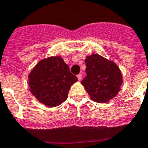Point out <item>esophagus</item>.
Listing matches in <instances>:
<instances>
[{
    "instance_id": "obj_1",
    "label": "esophagus",
    "mask_w": 148,
    "mask_h": 148,
    "mask_svg": "<svg viewBox=\"0 0 148 148\" xmlns=\"http://www.w3.org/2000/svg\"><path fill=\"white\" fill-rule=\"evenodd\" d=\"M77 78H78V79L79 81H81L82 79V73H79L78 75H77Z\"/></svg>"
}]
</instances>
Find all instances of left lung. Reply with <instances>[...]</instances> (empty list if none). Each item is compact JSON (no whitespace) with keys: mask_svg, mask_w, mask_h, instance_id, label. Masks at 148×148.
<instances>
[{"mask_svg":"<svg viewBox=\"0 0 148 148\" xmlns=\"http://www.w3.org/2000/svg\"><path fill=\"white\" fill-rule=\"evenodd\" d=\"M85 64L87 75L82 84L90 99L95 102L105 103L114 98L122 84V75L117 65L97 54L87 56Z\"/></svg>","mask_w":148,"mask_h":148,"instance_id":"left-lung-1","label":"left lung"}]
</instances>
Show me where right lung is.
Returning <instances> with one entry per match:
<instances>
[{"label": "right lung", "instance_id": "right-lung-1", "mask_svg": "<svg viewBox=\"0 0 148 148\" xmlns=\"http://www.w3.org/2000/svg\"><path fill=\"white\" fill-rule=\"evenodd\" d=\"M77 81L60 56L39 61L29 75L32 94L48 107H56L65 101L70 87Z\"/></svg>", "mask_w": 148, "mask_h": 148}]
</instances>
